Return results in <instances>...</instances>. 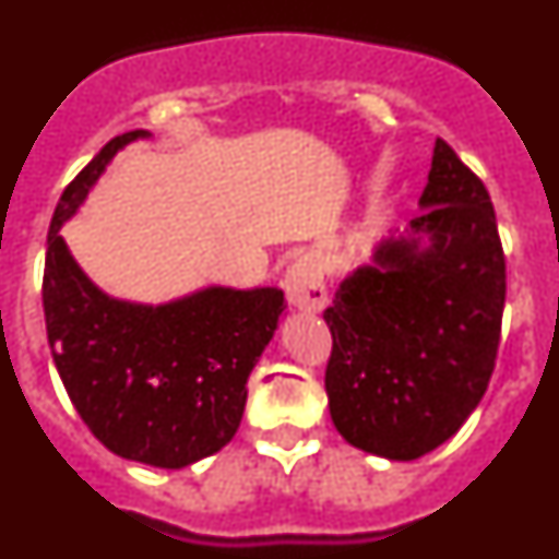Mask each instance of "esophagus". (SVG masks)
<instances>
[{
    "instance_id": "esophagus-1",
    "label": "esophagus",
    "mask_w": 559,
    "mask_h": 559,
    "mask_svg": "<svg viewBox=\"0 0 559 559\" xmlns=\"http://www.w3.org/2000/svg\"><path fill=\"white\" fill-rule=\"evenodd\" d=\"M285 294H288V302L299 310H308L316 313L328 305V290L322 283V271L313 260H296L294 265L285 274Z\"/></svg>"
}]
</instances>
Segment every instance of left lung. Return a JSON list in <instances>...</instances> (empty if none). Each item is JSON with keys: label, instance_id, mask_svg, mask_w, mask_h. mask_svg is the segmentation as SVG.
<instances>
[{"label": "left lung", "instance_id": "8db88e82", "mask_svg": "<svg viewBox=\"0 0 559 559\" xmlns=\"http://www.w3.org/2000/svg\"><path fill=\"white\" fill-rule=\"evenodd\" d=\"M419 204L414 235L378 246L374 265L347 276L324 310L330 417L349 445L397 462L442 445L478 406L507 299L490 192L445 140Z\"/></svg>", "mask_w": 559, "mask_h": 559}]
</instances>
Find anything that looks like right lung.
I'll use <instances>...</instances> for the list:
<instances>
[{
    "instance_id": "right-lung-1",
    "label": "right lung",
    "mask_w": 559,
    "mask_h": 559,
    "mask_svg": "<svg viewBox=\"0 0 559 559\" xmlns=\"http://www.w3.org/2000/svg\"><path fill=\"white\" fill-rule=\"evenodd\" d=\"M114 136L69 181L47 231L44 322L72 406L111 453L179 471L235 437L246 380L285 310L283 290L206 288L147 308L108 299L88 283L61 237L63 221L126 142Z\"/></svg>"
}]
</instances>
